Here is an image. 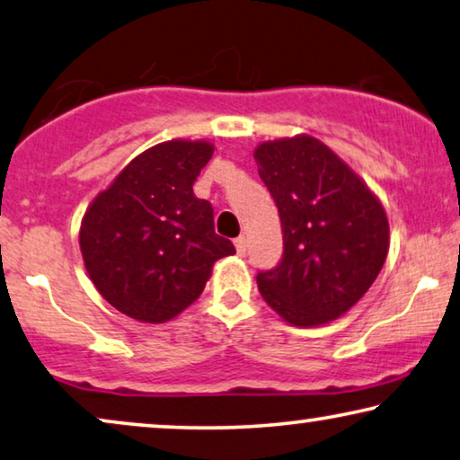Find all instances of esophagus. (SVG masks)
<instances>
[{
  "label": "esophagus",
  "instance_id": "obj_1",
  "mask_svg": "<svg viewBox=\"0 0 460 460\" xmlns=\"http://www.w3.org/2000/svg\"><path fill=\"white\" fill-rule=\"evenodd\" d=\"M235 250H237L239 256H243L245 250H248V242H245L243 235H239V237L235 239Z\"/></svg>",
  "mask_w": 460,
  "mask_h": 460
}]
</instances>
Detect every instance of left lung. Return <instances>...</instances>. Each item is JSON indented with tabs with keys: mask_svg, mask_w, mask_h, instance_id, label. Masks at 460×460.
Masks as SVG:
<instances>
[{
	"mask_svg": "<svg viewBox=\"0 0 460 460\" xmlns=\"http://www.w3.org/2000/svg\"><path fill=\"white\" fill-rule=\"evenodd\" d=\"M254 158L283 233L279 267L256 277L264 302L296 327L340 319L385 262L384 206L332 147L310 135L262 141Z\"/></svg>",
	"mask_w": 460,
	"mask_h": 460,
	"instance_id": "1",
	"label": "left lung"
}]
</instances>
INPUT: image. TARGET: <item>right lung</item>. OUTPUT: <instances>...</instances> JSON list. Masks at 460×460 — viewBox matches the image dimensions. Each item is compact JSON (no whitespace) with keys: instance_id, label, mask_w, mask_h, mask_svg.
<instances>
[{"instance_id":"right-lung-1","label":"right lung","mask_w":460,"mask_h":460,"mask_svg":"<svg viewBox=\"0 0 460 460\" xmlns=\"http://www.w3.org/2000/svg\"><path fill=\"white\" fill-rule=\"evenodd\" d=\"M215 154L204 139H171L135 156L89 204L79 245L89 279L122 314L166 323L204 292L218 258L235 254L215 233L193 181Z\"/></svg>"}]
</instances>
